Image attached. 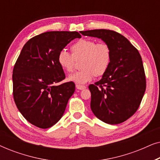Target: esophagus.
<instances>
[{
	"mask_svg": "<svg viewBox=\"0 0 160 160\" xmlns=\"http://www.w3.org/2000/svg\"><path fill=\"white\" fill-rule=\"evenodd\" d=\"M76 89H79V90H82V89H86V87L82 86V85H79V84H76Z\"/></svg>",
	"mask_w": 160,
	"mask_h": 160,
	"instance_id": "obj_1",
	"label": "esophagus"
}]
</instances>
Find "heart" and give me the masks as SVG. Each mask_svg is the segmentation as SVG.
<instances>
[{"label":"heart","mask_w":160,"mask_h":160,"mask_svg":"<svg viewBox=\"0 0 160 160\" xmlns=\"http://www.w3.org/2000/svg\"><path fill=\"white\" fill-rule=\"evenodd\" d=\"M72 55L62 50L58 57L60 66L67 72L73 69L74 60L82 59L80 63L82 70L71 74L68 80L77 84H85L92 80L94 76H101L106 73L111 62V49L105 43H97L91 39H80L71 47Z\"/></svg>","instance_id":"obj_1"}]
</instances>
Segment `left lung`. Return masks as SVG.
Here are the masks:
<instances>
[{"label": "left lung", "mask_w": 160, "mask_h": 160, "mask_svg": "<svg viewBox=\"0 0 160 160\" xmlns=\"http://www.w3.org/2000/svg\"><path fill=\"white\" fill-rule=\"evenodd\" d=\"M83 36L100 38L111 49L108 71L90 84V107L105 123L117 124L136 112L146 90V76L141 54L122 35L110 30L81 31Z\"/></svg>", "instance_id": "obj_1"}]
</instances>
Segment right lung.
<instances>
[{
	"instance_id": "add662e5",
	"label": "right lung",
	"mask_w": 160,
	"mask_h": 160,
	"mask_svg": "<svg viewBox=\"0 0 160 160\" xmlns=\"http://www.w3.org/2000/svg\"><path fill=\"white\" fill-rule=\"evenodd\" d=\"M81 37L76 31H50L24 45L13 70V95L19 112L33 125L49 128L62 117L75 84L55 85L65 78L58 57L72 40Z\"/></svg>"
}]
</instances>
